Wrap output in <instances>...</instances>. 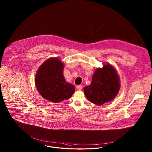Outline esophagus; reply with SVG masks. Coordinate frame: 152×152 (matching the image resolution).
<instances>
[{"mask_svg":"<svg viewBox=\"0 0 152 152\" xmlns=\"http://www.w3.org/2000/svg\"><path fill=\"white\" fill-rule=\"evenodd\" d=\"M82 88H83V86H81V85H79V86H77V88L79 90H81V89H82Z\"/></svg>","mask_w":152,"mask_h":152,"instance_id":"esophagus-1","label":"esophagus"}]
</instances>
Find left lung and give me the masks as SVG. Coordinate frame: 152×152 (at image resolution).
<instances>
[{
  "mask_svg": "<svg viewBox=\"0 0 152 152\" xmlns=\"http://www.w3.org/2000/svg\"><path fill=\"white\" fill-rule=\"evenodd\" d=\"M120 87L116 69L110 64H105L95 71L91 85L85 87L84 92L89 101L101 105L115 99Z\"/></svg>",
  "mask_w": 152,
  "mask_h": 152,
  "instance_id": "8db88e82",
  "label": "left lung"
}]
</instances>
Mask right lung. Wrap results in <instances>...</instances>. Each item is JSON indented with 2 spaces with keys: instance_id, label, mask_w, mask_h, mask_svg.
Wrapping results in <instances>:
<instances>
[{
  "instance_id": "obj_1",
  "label": "right lung",
  "mask_w": 152,
  "mask_h": 152,
  "mask_svg": "<svg viewBox=\"0 0 152 152\" xmlns=\"http://www.w3.org/2000/svg\"><path fill=\"white\" fill-rule=\"evenodd\" d=\"M63 68V63L58 58H51L37 70L35 85L45 99L56 103L69 99L74 94L75 88L65 81Z\"/></svg>"
}]
</instances>
